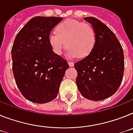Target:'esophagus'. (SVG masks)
<instances>
[{
	"label": "esophagus",
	"instance_id": "34e87169",
	"mask_svg": "<svg viewBox=\"0 0 133 133\" xmlns=\"http://www.w3.org/2000/svg\"><path fill=\"white\" fill-rule=\"evenodd\" d=\"M68 63H69V65H70V67L74 66V62H72V61H68Z\"/></svg>",
	"mask_w": 133,
	"mask_h": 133
}]
</instances>
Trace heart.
<instances>
[{"label":"heart","instance_id":"1","mask_svg":"<svg viewBox=\"0 0 133 133\" xmlns=\"http://www.w3.org/2000/svg\"><path fill=\"white\" fill-rule=\"evenodd\" d=\"M97 41L95 30L91 25L75 19H66L56 28V33L51 32L49 42L55 54L60 55L68 47L69 57L82 58L88 56L94 49Z\"/></svg>","mask_w":133,"mask_h":133}]
</instances>
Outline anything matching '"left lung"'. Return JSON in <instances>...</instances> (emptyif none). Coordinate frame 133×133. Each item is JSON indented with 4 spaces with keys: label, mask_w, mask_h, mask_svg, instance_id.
Listing matches in <instances>:
<instances>
[{
    "label": "left lung",
    "mask_w": 133,
    "mask_h": 133,
    "mask_svg": "<svg viewBox=\"0 0 133 133\" xmlns=\"http://www.w3.org/2000/svg\"><path fill=\"white\" fill-rule=\"evenodd\" d=\"M84 19L95 30L97 41L91 53L74 63L76 85L84 97L101 101L120 87L124 70L123 49L114 32L100 20L93 17Z\"/></svg>",
    "instance_id": "left-lung-1"
}]
</instances>
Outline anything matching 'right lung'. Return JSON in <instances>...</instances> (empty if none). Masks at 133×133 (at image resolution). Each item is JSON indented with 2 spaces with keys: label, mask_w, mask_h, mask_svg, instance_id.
Listing matches in <instances>:
<instances>
[{
  "label": "right lung",
  "mask_w": 133,
  "mask_h": 133,
  "mask_svg": "<svg viewBox=\"0 0 133 133\" xmlns=\"http://www.w3.org/2000/svg\"><path fill=\"white\" fill-rule=\"evenodd\" d=\"M63 20L56 17H34L17 34L11 49L12 68L22 95L44 103L57 97L65 72V59L55 54L49 42L51 30Z\"/></svg>",
  "instance_id": "right-lung-1"
}]
</instances>
